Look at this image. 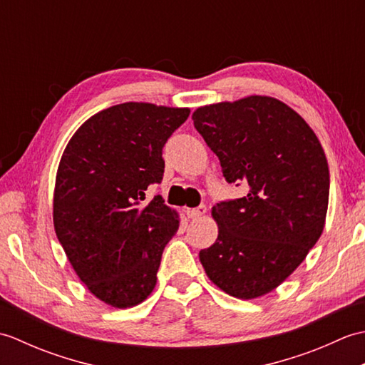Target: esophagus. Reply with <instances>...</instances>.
<instances>
[{
    "instance_id": "34e87169",
    "label": "esophagus",
    "mask_w": 365,
    "mask_h": 365,
    "mask_svg": "<svg viewBox=\"0 0 365 365\" xmlns=\"http://www.w3.org/2000/svg\"><path fill=\"white\" fill-rule=\"evenodd\" d=\"M205 213H207V207H205V205H200V207H197V208H190V210L187 212L190 220H199V218H202V216H204Z\"/></svg>"
}]
</instances>
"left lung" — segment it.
<instances>
[{"instance_id": "1", "label": "left lung", "mask_w": 365, "mask_h": 365, "mask_svg": "<svg viewBox=\"0 0 365 365\" xmlns=\"http://www.w3.org/2000/svg\"><path fill=\"white\" fill-rule=\"evenodd\" d=\"M192 122L226 180L250 188L212 208L218 238L199 252L200 263L230 297H263L319 242L329 199L327 155L307 122L274 97L200 106Z\"/></svg>"}]
</instances>
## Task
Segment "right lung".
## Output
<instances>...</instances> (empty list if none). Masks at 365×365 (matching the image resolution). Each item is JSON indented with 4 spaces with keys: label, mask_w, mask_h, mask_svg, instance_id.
<instances>
[{
    "label": "right lung",
    "mask_w": 365,
    "mask_h": 365,
    "mask_svg": "<svg viewBox=\"0 0 365 365\" xmlns=\"http://www.w3.org/2000/svg\"><path fill=\"white\" fill-rule=\"evenodd\" d=\"M190 108L127 102L75 131L61 157L53 224L68 262L105 304H141L157 285L161 254L180 218L161 196L143 202L165 173L163 145Z\"/></svg>",
    "instance_id": "right-lung-1"
}]
</instances>
